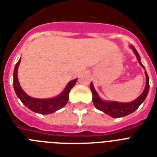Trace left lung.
<instances>
[{
  "label": "left lung",
  "instance_id": "obj_1",
  "mask_svg": "<svg viewBox=\"0 0 157 157\" xmlns=\"http://www.w3.org/2000/svg\"><path fill=\"white\" fill-rule=\"evenodd\" d=\"M133 49V51L137 56V59L139 61V64L141 65L144 68V65L141 63L140 62V57H139V53L137 52V50H135V48L134 46H131ZM145 69V68H144ZM145 75H146V86L144 89V92L142 93V94L139 96V98H136L135 100L131 102V103H118V102H105L101 99L98 97V94L95 91L94 88L93 84L90 83V90L93 94V103L94 105V107L97 109L100 110L102 112H105L106 114L109 115L111 117H115V118H118V117H122L127 115L130 114L132 112H134L135 110L139 108L143 102L145 100L147 94H148L149 90V77L147 76V73L145 71Z\"/></svg>",
  "mask_w": 157,
  "mask_h": 157
}]
</instances>
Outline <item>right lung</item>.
Returning a JSON list of instances; mask_svg holds the SVG:
<instances>
[{
  "label": "right lung",
  "instance_id": "1",
  "mask_svg": "<svg viewBox=\"0 0 157 157\" xmlns=\"http://www.w3.org/2000/svg\"><path fill=\"white\" fill-rule=\"evenodd\" d=\"M21 59L16 63L14 71H13V88L15 91L16 94L18 96L19 99L22 101V103L28 107L30 110L33 112H37L40 114H50L53 112H56L57 110L60 109L63 107L67 104L69 98V92L71 89L75 86L77 79H75L73 81H70L67 86L65 88L63 93L59 94L54 98H48V99H40V98H32L28 94H26L21 88L19 82L18 80V67Z\"/></svg>",
  "mask_w": 157,
  "mask_h": 157
}]
</instances>
